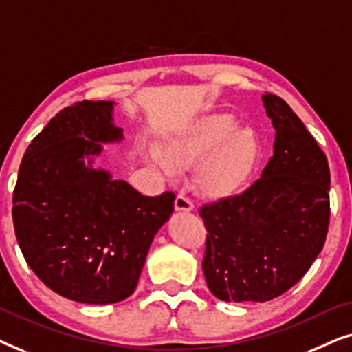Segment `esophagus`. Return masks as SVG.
<instances>
[{
  "mask_svg": "<svg viewBox=\"0 0 352 352\" xmlns=\"http://www.w3.org/2000/svg\"><path fill=\"white\" fill-rule=\"evenodd\" d=\"M175 206H176V210H179V211H190L192 208H194V204H192L190 197L187 195L186 192H179L175 200Z\"/></svg>",
  "mask_w": 352,
  "mask_h": 352,
  "instance_id": "obj_1",
  "label": "esophagus"
}]
</instances>
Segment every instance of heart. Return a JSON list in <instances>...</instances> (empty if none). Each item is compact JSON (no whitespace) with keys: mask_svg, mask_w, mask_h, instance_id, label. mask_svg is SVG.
I'll use <instances>...</instances> for the list:
<instances>
[{"mask_svg":"<svg viewBox=\"0 0 352 352\" xmlns=\"http://www.w3.org/2000/svg\"><path fill=\"white\" fill-rule=\"evenodd\" d=\"M205 156L199 177L201 189L210 195L230 194L247 179L256 162V134L248 126L234 128L229 113L205 115L168 141L165 155L153 152L152 158L171 177L177 168Z\"/></svg>","mask_w":352,"mask_h":352,"instance_id":"obj_1","label":"heart"}]
</instances>
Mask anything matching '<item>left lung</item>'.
<instances>
[{
  "mask_svg": "<svg viewBox=\"0 0 352 352\" xmlns=\"http://www.w3.org/2000/svg\"><path fill=\"white\" fill-rule=\"evenodd\" d=\"M263 105L276 129L261 177L235 195L200 206L206 229V285L223 301L264 302L309 271L330 223V168L305 123L272 93Z\"/></svg>",
  "mask_w": 352,
  "mask_h": 352,
  "instance_id": "obj_1",
  "label": "left lung"
}]
</instances>
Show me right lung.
Instances as JSON below:
<instances>
[{
    "label": "right lung",
    "mask_w": 352,
    "mask_h": 352,
    "mask_svg": "<svg viewBox=\"0 0 352 352\" xmlns=\"http://www.w3.org/2000/svg\"><path fill=\"white\" fill-rule=\"evenodd\" d=\"M110 100L62 109L27 147L12 195L23 258L52 292L86 305H112L138 285L155 237L175 210V192L139 194L107 171L86 168L99 142L122 139Z\"/></svg>",
    "instance_id": "right-lung-1"
}]
</instances>
